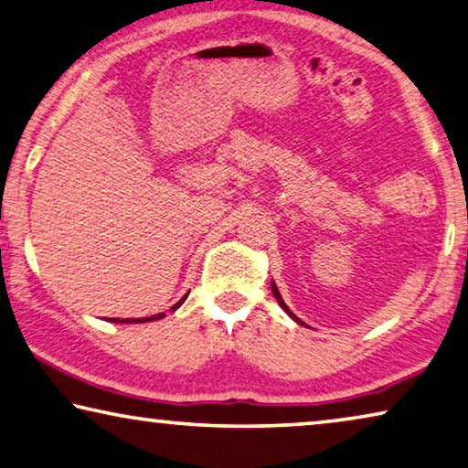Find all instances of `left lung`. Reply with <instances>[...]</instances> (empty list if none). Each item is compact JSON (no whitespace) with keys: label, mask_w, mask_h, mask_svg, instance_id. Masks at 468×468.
Here are the masks:
<instances>
[{"label":"left lung","mask_w":468,"mask_h":468,"mask_svg":"<svg viewBox=\"0 0 468 468\" xmlns=\"http://www.w3.org/2000/svg\"><path fill=\"white\" fill-rule=\"evenodd\" d=\"M272 295H274V298H277V302H279V303H281V306H283V310H285V313H287V314H289V316H292V318H293V321H298V318H295V314H293V313H292V310H289V308H287V306H285V302H283V298H281V293H279V289H277V285H274V283H272ZM298 323H300V321H298Z\"/></svg>","instance_id":"left-lung-1"}]
</instances>
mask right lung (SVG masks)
I'll list each match as a JSON object with an SVG mask.
<instances>
[{
    "instance_id": "1",
    "label": "right lung",
    "mask_w": 468,
    "mask_h": 468,
    "mask_svg": "<svg viewBox=\"0 0 468 468\" xmlns=\"http://www.w3.org/2000/svg\"><path fill=\"white\" fill-rule=\"evenodd\" d=\"M187 295H189V293H187ZM187 295H185V298H183L181 302H176L175 306L170 308V310H176V308H179L181 303H183L185 300H187ZM158 318H165V313H162V314H155V316H150V318H133V321H131V318H124V321H118V318H110V321H114V323H147V321H158Z\"/></svg>"
}]
</instances>
